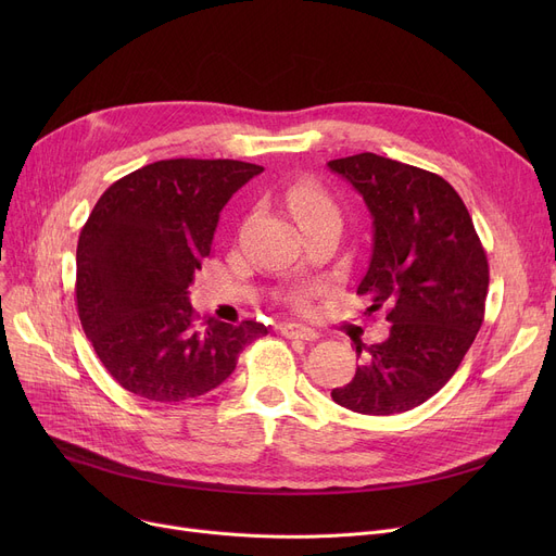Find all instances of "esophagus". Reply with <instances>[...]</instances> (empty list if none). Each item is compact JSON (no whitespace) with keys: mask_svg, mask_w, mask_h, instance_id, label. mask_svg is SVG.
<instances>
[{"mask_svg":"<svg viewBox=\"0 0 556 556\" xmlns=\"http://www.w3.org/2000/svg\"><path fill=\"white\" fill-rule=\"evenodd\" d=\"M279 329L286 338H300V340H315L317 338V333L311 327H304V325H298V323H283Z\"/></svg>","mask_w":556,"mask_h":556,"instance_id":"obj_1","label":"esophagus"}]
</instances>
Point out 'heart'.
<instances>
[{
    "label": "heart",
    "instance_id": "1",
    "mask_svg": "<svg viewBox=\"0 0 556 556\" xmlns=\"http://www.w3.org/2000/svg\"><path fill=\"white\" fill-rule=\"evenodd\" d=\"M286 204L300 225L325 218V216H340L336 200L329 195V191L323 185H317L315 180H300L290 187L286 193ZM311 293L313 290L308 288L298 290L293 300L298 304H304Z\"/></svg>",
    "mask_w": 556,
    "mask_h": 556
}]
</instances>
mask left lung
Wrapping results in <instances>:
<instances>
[{
	"label": "left lung",
	"instance_id": "8db88e82",
	"mask_svg": "<svg viewBox=\"0 0 556 556\" xmlns=\"http://www.w3.org/2000/svg\"><path fill=\"white\" fill-rule=\"evenodd\" d=\"M363 195L374 248L358 295L388 311V340L363 346L356 376L331 392L361 415H399L440 392L473 344L489 263L469 210L437 173L374 153L331 160Z\"/></svg>",
	"mask_w": 556,
	"mask_h": 556
}]
</instances>
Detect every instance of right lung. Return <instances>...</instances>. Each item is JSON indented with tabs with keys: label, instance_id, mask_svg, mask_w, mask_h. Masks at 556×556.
I'll return each instance as SVG.
<instances>
[{
	"label": "right lung",
	"instance_id": "add662e5",
	"mask_svg": "<svg viewBox=\"0 0 556 556\" xmlns=\"http://www.w3.org/2000/svg\"><path fill=\"white\" fill-rule=\"evenodd\" d=\"M263 166L160 160L105 189L80 229L76 306L85 336L124 390L160 403L218 388L268 329L200 319L189 286L227 200Z\"/></svg>",
	"mask_w": 556,
	"mask_h": 556
}]
</instances>
